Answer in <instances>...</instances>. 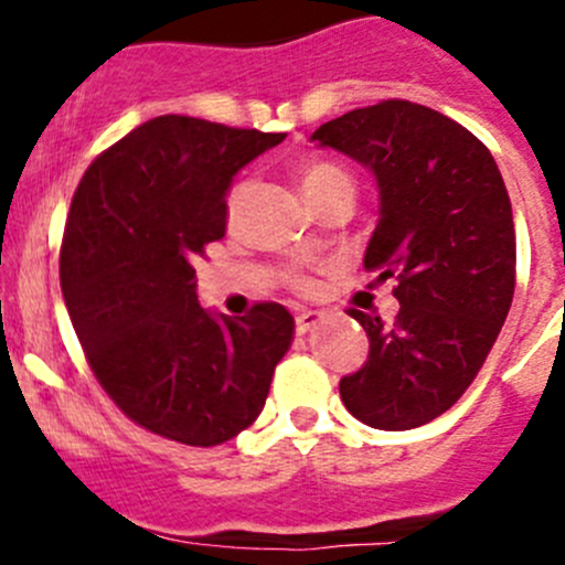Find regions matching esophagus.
<instances>
[{"label": "esophagus", "instance_id": "esophagus-1", "mask_svg": "<svg viewBox=\"0 0 565 565\" xmlns=\"http://www.w3.org/2000/svg\"><path fill=\"white\" fill-rule=\"evenodd\" d=\"M319 322H322V315H319V311H300V315L295 317V330H298V333H309V330L317 328Z\"/></svg>", "mask_w": 565, "mask_h": 565}]
</instances>
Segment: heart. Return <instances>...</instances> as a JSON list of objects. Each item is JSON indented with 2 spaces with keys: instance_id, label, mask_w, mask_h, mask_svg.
I'll return each mask as SVG.
<instances>
[{
  "instance_id": "obj_1",
  "label": "heart",
  "mask_w": 565,
  "mask_h": 565,
  "mask_svg": "<svg viewBox=\"0 0 565 565\" xmlns=\"http://www.w3.org/2000/svg\"><path fill=\"white\" fill-rule=\"evenodd\" d=\"M300 182H303L306 196H309L315 204H319L330 191H333V188L352 185V177L347 174L344 169L333 167V163H306V167L300 169ZM248 191H250V180H237L235 185L226 191V218L230 221L237 218V213H241L243 204H246ZM292 287L303 289L309 287V281H306L303 276H292Z\"/></svg>"
}]
</instances>
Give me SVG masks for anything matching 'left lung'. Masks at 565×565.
<instances>
[{"label":"left lung","instance_id":"obj_1","mask_svg":"<svg viewBox=\"0 0 565 565\" xmlns=\"http://www.w3.org/2000/svg\"><path fill=\"white\" fill-rule=\"evenodd\" d=\"M311 139L377 177L380 221L363 267L393 278L398 300L393 322L347 311L366 330L369 358L341 377V402L374 429L429 424L470 388L514 300L503 177L465 125L398 98L341 114Z\"/></svg>","mask_w":565,"mask_h":565}]
</instances>
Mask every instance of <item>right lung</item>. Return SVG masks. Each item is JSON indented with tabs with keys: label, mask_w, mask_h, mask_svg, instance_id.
Here are the masks:
<instances>
[{
	"label": "right lung",
	"mask_w": 565,
	"mask_h": 565,
	"mask_svg": "<svg viewBox=\"0 0 565 565\" xmlns=\"http://www.w3.org/2000/svg\"><path fill=\"white\" fill-rule=\"evenodd\" d=\"M284 134L163 114L100 152L78 182L60 284L100 388L141 429L182 446L232 440L259 418L292 344L284 306L213 317L193 262L226 232V188Z\"/></svg>",
	"instance_id": "1"
}]
</instances>
